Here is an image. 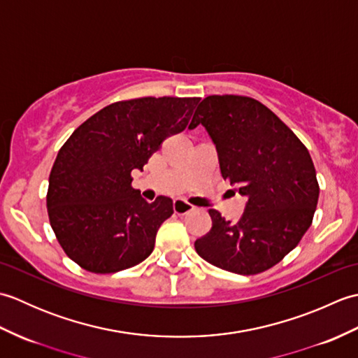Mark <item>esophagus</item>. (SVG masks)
Instances as JSON below:
<instances>
[{
	"mask_svg": "<svg viewBox=\"0 0 358 358\" xmlns=\"http://www.w3.org/2000/svg\"><path fill=\"white\" fill-rule=\"evenodd\" d=\"M194 209V204L189 203L185 199H175L173 200V212L177 215H185L189 210Z\"/></svg>",
	"mask_w": 358,
	"mask_h": 358,
	"instance_id": "obj_1",
	"label": "esophagus"
}]
</instances>
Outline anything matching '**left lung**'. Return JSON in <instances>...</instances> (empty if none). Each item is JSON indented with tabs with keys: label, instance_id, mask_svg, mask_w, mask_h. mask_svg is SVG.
Returning <instances> with one entry per match:
<instances>
[{
	"label": "left lung",
	"instance_id": "1",
	"mask_svg": "<svg viewBox=\"0 0 358 358\" xmlns=\"http://www.w3.org/2000/svg\"><path fill=\"white\" fill-rule=\"evenodd\" d=\"M199 124L215 143L223 178L238 185L248 203L238 223L209 209L212 227L195 241L196 254L240 275L268 271L313 224L320 187L309 150L275 113L250 96H206L191 129Z\"/></svg>",
	"mask_w": 358,
	"mask_h": 358
}]
</instances>
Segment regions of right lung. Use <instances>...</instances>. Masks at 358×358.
I'll return each mask as SVG.
<instances>
[{
    "instance_id": "right-lung-1",
    "label": "right lung",
    "mask_w": 358,
    "mask_h": 358,
    "mask_svg": "<svg viewBox=\"0 0 358 358\" xmlns=\"http://www.w3.org/2000/svg\"><path fill=\"white\" fill-rule=\"evenodd\" d=\"M199 101L144 96L112 103L59 149L45 196L49 222L66 255L83 269L113 273L152 254L173 204L167 196L143 200L131 172L143 169L167 136L185 131Z\"/></svg>"
}]
</instances>
